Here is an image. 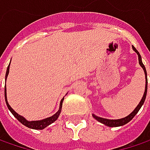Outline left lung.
<instances>
[{"label":"left lung","instance_id":"left-lung-1","mask_svg":"<svg viewBox=\"0 0 150 150\" xmlns=\"http://www.w3.org/2000/svg\"><path fill=\"white\" fill-rule=\"evenodd\" d=\"M132 49L134 51L137 53V56H138V61H139V65L141 66V67L144 69V71L145 74V90H144V96L141 99L140 102L138 103V105L136 107V108L134 109L132 112H131L129 115H127L126 117L125 118H122V119H119V120H108V119H104V118H102V117H98L96 116V114H92L93 118H95L97 121H99L100 123L103 124L107 126H109V127H118V126H122L124 125L127 124L128 122H130L132 119L134 118V116L137 113V112L139 111V109L141 108V107L144 105L145 101V98H146V95H147V89H148V79H147V71H146V68H145L144 65L143 64V61H142V57L139 54V52L135 48L134 46H132Z\"/></svg>","mask_w":150,"mask_h":150}]
</instances>
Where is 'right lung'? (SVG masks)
I'll return each instance as SVG.
<instances>
[{
	"label": "right lung",
	"mask_w": 150,
	"mask_h": 150,
	"mask_svg": "<svg viewBox=\"0 0 150 150\" xmlns=\"http://www.w3.org/2000/svg\"><path fill=\"white\" fill-rule=\"evenodd\" d=\"M11 63V61H10ZM9 67H10V64L8 65L7 67V69H6V78L5 80L6 81V79H7V76H8V73H9ZM5 100L6 103V106L8 108V109L10 110V112L13 113V115L16 118L17 120L22 123L24 125H25L28 128H30V129H34V130H42L44 128H46L47 126H48L49 125H51L52 123H54L58 118H59V114H60V112H61V108H62V102H63V100H64V97L61 99L60 101V103H59V110L57 112H55L54 115H52L51 117H48V118H46V119H43V120H32V121H29L27 120L26 119L21 115H19L18 113H17L12 108L11 106L9 105V103L7 102V98H6V88L5 86Z\"/></svg>",
	"instance_id": "1"
}]
</instances>
